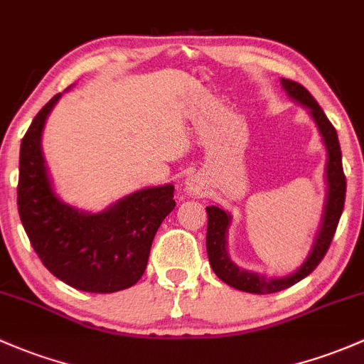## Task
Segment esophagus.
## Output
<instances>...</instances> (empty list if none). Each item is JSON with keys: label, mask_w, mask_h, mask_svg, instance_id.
Wrapping results in <instances>:
<instances>
[{"label": "esophagus", "mask_w": 364, "mask_h": 364, "mask_svg": "<svg viewBox=\"0 0 364 364\" xmlns=\"http://www.w3.org/2000/svg\"><path fill=\"white\" fill-rule=\"evenodd\" d=\"M186 188H188V192H190V193H198L197 183H195L193 179H192V181H188V183H186Z\"/></svg>", "instance_id": "obj_1"}]
</instances>
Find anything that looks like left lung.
<instances>
[{
  "instance_id": "obj_1",
  "label": "left lung",
  "mask_w": 364,
  "mask_h": 364,
  "mask_svg": "<svg viewBox=\"0 0 364 364\" xmlns=\"http://www.w3.org/2000/svg\"><path fill=\"white\" fill-rule=\"evenodd\" d=\"M282 89L288 92L289 97L293 101L300 102L304 108L309 109L311 117L316 122L319 134L323 136V143L328 151V162H326V204H324L323 218H321L319 230H317L316 239H314L312 250L305 262L301 263L300 269L296 272L286 275V277H263V275L247 272V270H240L235 263L232 262L227 251V232L230 227L232 216L220 209L218 205H209L205 208L208 211V235H205V246H208L209 263H211L214 274L227 282L232 288L240 289L246 293L256 294H267V293H277L282 289L289 288V286L296 284L309 274L314 272L321 259L326 255L328 247H330L331 239H333L336 227H338V220L343 211V202H346V174H343L342 167V151H340L338 136H336L335 127L328 117L324 114L323 108L317 105L316 99L312 97L311 92L300 83L291 82V80H281Z\"/></svg>"
}]
</instances>
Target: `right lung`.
<instances>
[{"label":"right lung","mask_w":364,"mask_h":364,"mask_svg":"<svg viewBox=\"0 0 364 364\" xmlns=\"http://www.w3.org/2000/svg\"><path fill=\"white\" fill-rule=\"evenodd\" d=\"M60 95L40 109L22 137L17 186L22 227L41 263L71 288L127 289L146 270L153 237L176 205L174 186L137 190L95 214L60 200L41 151L45 122Z\"/></svg>","instance_id":"1"}]
</instances>
